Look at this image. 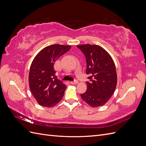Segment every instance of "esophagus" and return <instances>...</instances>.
<instances>
[{
    "label": "esophagus",
    "mask_w": 146,
    "mask_h": 146,
    "mask_svg": "<svg viewBox=\"0 0 146 146\" xmlns=\"http://www.w3.org/2000/svg\"><path fill=\"white\" fill-rule=\"evenodd\" d=\"M78 81L77 80H75L74 81H73V82H70V83L72 84V85H76V84H77L78 83Z\"/></svg>",
    "instance_id": "obj_1"
}]
</instances>
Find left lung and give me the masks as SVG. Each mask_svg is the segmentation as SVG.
<instances>
[{"instance_id": "left-lung-1", "label": "left lung", "mask_w": 146, "mask_h": 146, "mask_svg": "<svg viewBox=\"0 0 146 146\" xmlns=\"http://www.w3.org/2000/svg\"><path fill=\"white\" fill-rule=\"evenodd\" d=\"M77 47L85 56L86 72L89 75L86 91L80 94L81 98L92 107L104 105L113 94L117 85L114 61L108 53L98 45Z\"/></svg>"}]
</instances>
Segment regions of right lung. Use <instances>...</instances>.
<instances>
[{"instance_id": "right-lung-1", "label": "right lung", "mask_w": 146, "mask_h": 146, "mask_svg": "<svg viewBox=\"0 0 146 146\" xmlns=\"http://www.w3.org/2000/svg\"><path fill=\"white\" fill-rule=\"evenodd\" d=\"M70 47L60 44L48 46L39 52L32 61L29 76L30 89L42 107H54L64 94L66 86L56 78L54 65Z\"/></svg>"}]
</instances>
